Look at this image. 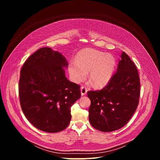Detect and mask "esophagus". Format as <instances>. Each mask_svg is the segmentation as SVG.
Listing matches in <instances>:
<instances>
[{"label":"esophagus","instance_id":"1","mask_svg":"<svg viewBox=\"0 0 160 160\" xmlns=\"http://www.w3.org/2000/svg\"><path fill=\"white\" fill-rule=\"evenodd\" d=\"M87 92V88L85 87H83L82 86L81 87V95L82 96H85Z\"/></svg>","mask_w":160,"mask_h":160}]
</instances>
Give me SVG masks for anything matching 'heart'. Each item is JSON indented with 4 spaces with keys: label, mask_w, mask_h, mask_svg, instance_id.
<instances>
[{
    "label": "heart",
    "mask_w": 160,
    "mask_h": 160,
    "mask_svg": "<svg viewBox=\"0 0 160 160\" xmlns=\"http://www.w3.org/2000/svg\"><path fill=\"white\" fill-rule=\"evenodd\" d=\"M115 58L111 54L84 49L79 52L75 59L68 64L72 80L80 83L84 80L89 72V80L94 87L106 85L111 79L116 68Z\"/></svg>",
    "instance_id": "b5f03b06"
}]
</instances>
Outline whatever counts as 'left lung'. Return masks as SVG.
<instances>
[{"instance_id":"1","label":"left lung","mask_w":160,"mask_h":160,"mask_svg":"<svg viewBox=\"0 0 160 160\" xmlns=\"http://www.w3.org/2000/svg\"><path fill=\"white\" fill-rule=\"evenodd\" d=\"M140 79L129 56L122 53L117 71L102 90L88 91L91 104L89 122L94 128L109 132L118 130L130 120L139 104Z\"/></svg>"}]
</instances>
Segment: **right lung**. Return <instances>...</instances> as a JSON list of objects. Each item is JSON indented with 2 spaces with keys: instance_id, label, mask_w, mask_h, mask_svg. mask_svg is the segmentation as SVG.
Returning <instances> with one entry per match:
<instances>
[{
  "instance_id": "add662e5",
  "label": "right lung",
  "mask_w": 160,
  "mask_h": 160,
  "mask_svg": "<svg viewBox=\"0 0 160 160\" xmlns=\"http://www.w3.org/2000/svg\"><path fill=\"white\" fill-rule=\"evenodd\" d=\"M68 65L61 53L43 48L21 68V107L27 120L42 131L56 133L65 129L72 118L71 107L81 96L80 86L65 76Z\"/></svg>"
}]
</instances>
